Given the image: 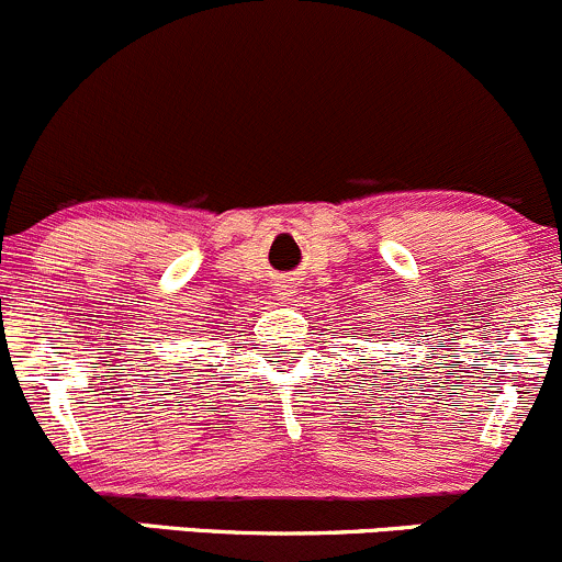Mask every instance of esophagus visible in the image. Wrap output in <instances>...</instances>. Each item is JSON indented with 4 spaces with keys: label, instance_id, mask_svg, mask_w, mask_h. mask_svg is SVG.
<instances>
[{
    "label": "esophagus",
    "instance_id": "esophagus-1",
    "mask_svg": "<svg viewBox=\"0 0 562 562\" xmlns=\"http://www.w3.org/2000/svg\"><path fill=\"white\" fill-rule=\"evenodd\" d=\"M281 294H286V297H292V289H289V286H283V289H281Z\"/></svg>",
    "mask_w": 562,
    "mask_h": 562
}]
</instances>
